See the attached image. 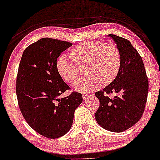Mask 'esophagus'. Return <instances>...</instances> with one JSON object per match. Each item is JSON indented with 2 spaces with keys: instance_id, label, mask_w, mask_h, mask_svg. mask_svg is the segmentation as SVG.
Wrapping results in <instances>:
<instances>
[{
  "instance_id": "esophagus-1",
  "label": "esophagus",
  "mask_w": 160,
  "mask_h": 160,
  "mask_svg": "<svg viewBox=\"0 0 160 160\" xmlns=\"http://www.w3.org/2000/svg\"><path fill=\"white\" fill-rule=\"evenodd\" d=\"M92 95H93L92 94V95L91 94H89V95L88 94H83V98H84V100H87V99H89V97H91V96H92Z\"/></svg>"
}]
</instances>
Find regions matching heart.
<instances>
[{
	"label": "heart",
	"mask_w": 160,
	"mask_h": 160,
	"mask_svg": "<svg viewBox=\"0 0 160 160\" xmlns=\"http://www.w3.org/2000/svg\"><path fill=\"white\" fill-rule=\"evenodd\" d=\"M70 56L74 62L61 57L57 62V69L63 79L72 84L79 76L77 66H86L85 73L88 76L73 85L74 89L84 93L95 89L100 85L105 87L113 83L121 69L120 50L115 45L102 41L78 44L71 50Z\"/></svg>",
	"instance_id": "1"
}]
</instances>
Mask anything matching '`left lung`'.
I'll use <instances>...</instances> for the list:
<instances>
[{"mask_svg":"<svg viewBox=\"0 0 160 160\" xmlns=\"http://www.w3.org/2000/svg\"><path fill=\"white\" fill-rule=\"evenodd\" d=\"M108 36L121 52L122 66L114 82L95 93L100 106L95 117L105 130L121 132L141 119L147 100L148 81L141 57L130 41L116 35ZM113 92L120 95L113 98L107 95Z\"/></svg>","mask_w":160,"mask_h":160,"instance_id":"8db88e82","label":"left lung"}]
</instances>
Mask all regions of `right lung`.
<instances>
[{
	"label": "right lung",
	"instance_id": "right-lung-1",
	"mask_svg": "<svg viewBox=\"0 0 160 160\" xmlns=\"http://www.w3.org/2000/svg\"><path fill=\"white\" fill-rule=\"evenodd\" d=\"M72 43L43 38L23 52L17 76L16 92L19 109L28 124L48 138H58L68 132L74 111L82 102V95L73 92L60 95L70 87L57 69V59Z\"/></svg>",
	"mask_w": 160,
	"mask_h": 160
}]
</instances>
